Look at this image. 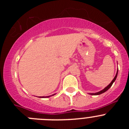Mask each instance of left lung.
<instances>
[{
  "mask_svg": "<svg viewBox=\"0 0 129 129\" xmlns=\"http://www.w3.org/2000/svg\"><path fill=\"white\" fill-rule=\"evenodd\" d=\"M118 71H117V72H116V76H115V77H114L113 80L112 81L111 83H110L109 85H107V86H106L105 88L104 89H103V90H102L100 91V92H95V93H89V94H90V95H100V94H103V93L105 92L107 90H109V88H110L111 87V86H112V84H113L114 82L115 81H116V77H117V76H118Z\"/></svg>",
  "mask_w": 129,
  "mask_h": 129,
  "instance_id": "left-lung-1",
  "label": "left lung"
}]
</instances>
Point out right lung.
I'll list each match as a JSON object with an SVG mask.
<instances>
[{"label":"right lung","instance_id":"right-lung-1","mask_svg":"<svg viewBox=\"0 0 129 129\" xmlns=\"http://www.w3.org/2000/svg\"><path fill=\"white\" fill-rule=\"evenodd\" d=\"M55 94H53V95H48V96H41V97H39V98H49V97H50V96H52V95H54Z\"/></svg>","mask_w":129,"mask_h":129}]
</instances>
